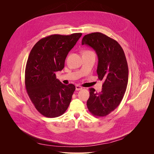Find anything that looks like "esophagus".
I'll list each match as a JSON object with an SVG mask.
<instances>
[{"mask_svg": "<svg viewBox=\"0 0 154 154\" xmlns=\"http://www.w3.org/2000/svg\"><path fill=\"white\" fill-rule=\"evenodd\" d=\"M83 89V88L82 86H80L79 85H75V90L76 91H79V90H82Z\"/></svg>", "mask_w": 154, "mask_h": 154, "instance_id": "esophagus-1", "label": "esophagus"}]
</instances>
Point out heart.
Segmentation results:
<instances>
[{
    "label": "heart",
    "mask_w": 154,
    "mask_h": 154,
    "mask_svg": "<svg viewBox=\"0 0 154 154\" xmlns=\"http://www.w3.org/2000/svg\"><path fill=\"white\" fill-rule=\"evenodd\" d=\"M84 52H85V53H93V52H91L90 51H85Z\"/></svg>",
    "instance_id": "heart-1"
}]
</instances>
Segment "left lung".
<instances>
[{
  "label": "left lung",
  "instance_id": "left-lung-1",
  "mask_svg": "<svg viewBox=\"0 0 154 154\" xmlns=\"http://www.w3.org/2000/svg\"><path fill=\"white\" fill-rule=\"evenodd\" d=\"M82 45L90 46L96 51L98 78L103 82L101 92L90 88L87 107L94 116H105L118 106L127 89L128 69L125 55L116 40L100 32L85 35Z\"/></svg>",
  "mask_w": 154,
  "mask_h": 154
}]
</instances>
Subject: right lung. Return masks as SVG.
<instances>
[{
    "mask_svg": "<svg viewBox=\"0 0 154 154\" xmlns=\"http://www.w3.org/2000/svg\"><path fill=\"white\" fill-rule=\"evenodd\" d=\"M82 33L52 35L39 40L29 54L25 70L26 88L38 112L47 118L62 115L68 109L75 90L56 79L69 52Z\"/></svg>",
    "mask_w": 154,
    "mask_h": 154,
    "instance_id": "1",
    "label": "right lung"
}]
</instances>
